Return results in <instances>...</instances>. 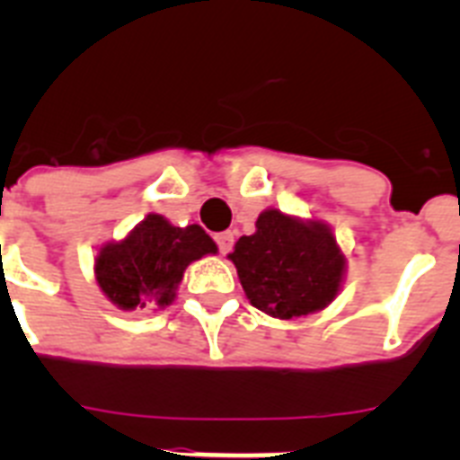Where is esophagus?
Masks as SVG:
<instances>
[{
    "label": "esophagus",
    "instance_id": "esophagus-1",
    "mask_svg": "<svg viewBox=\"0 0 460 460\" xmlns=\"http://www.w3.org/2000/svg\"><path fill=\"white\" fill-rule=\"evenodd\" d=\"M217 243H218V251L223 255H227L233 251V243H234V233H221L217 234Z\"/></svg>",
    "mask_w": 460,
    "mask_h": 460
}]
</instances>
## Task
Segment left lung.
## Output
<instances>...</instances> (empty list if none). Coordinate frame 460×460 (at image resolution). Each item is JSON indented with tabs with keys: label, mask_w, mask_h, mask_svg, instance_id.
<instances>
[{
	"label": "left lung",
	"mask_w": 460,
	"mask_h": 460,
	"mask_svg": "<svg viewBox=\"0 0 460 460\" xmlns=\"http://www.w3.org/2000/svg\"><path fill=\"white\" fill-rule=\"evenodd\" d=\"M227 258L255 308L279 320L323 311L339 295L345 255L332 227L265 209L255 233L239 237Z\"/></svg>",
	"instance_id": "8db88e82"
}]
</instances>
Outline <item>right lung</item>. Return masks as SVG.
Returning <instances> with one entry per match:
<instances>
[{
  "instance_id": "obj_1",
  "label": "right lung",
  "mask_w": 460,
  "mask_h": 460,
  "mask_svg": "<svg viewBox=\"0 0 460 460\" xmlns=\"http://www.w3.org/2000/svg\"><path fill=\"white\" fill-rule=\"evenodd\" d=\"M217 243L200 226L174 227L161 214H149L121 242L101 246L96 283L121 311L168 306L186 267L217 253Z\"/></svg>"
}]
</instances>
